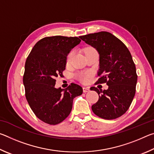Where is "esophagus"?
Segmentation results:
<instances>
[{
  "label": "esophagus",
  "mask_w": 154,
  "mask_h": 154,
  "mask_svg": "<svg viewBox=\"0 0 154 154\" xmlns=\"http://www.w3.org/2000/svg\"><path fill=\"white\" fill-rule=\"evenodd\" d=\"M83 92H84V93L88 92H89V91H90V88H88V87H83Z\"/></svg>",
  "instance_id": "obj_1"
}]
</instances>
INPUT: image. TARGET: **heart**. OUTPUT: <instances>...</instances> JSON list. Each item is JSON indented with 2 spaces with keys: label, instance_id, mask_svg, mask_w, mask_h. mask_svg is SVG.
Wrapping results in <instances>:
<instances>
[{
  "label": "heart",
  "instance_id": "1",
  "mask_svg": "<svg viewBox=\"0 0 154 154\" xmlns=\"http://www.w3.org/2000/svg\"><path fill=\"white\" fill-rule=\"evenodd\" d=\"M93 51H96V50L93 48L89 47V48H87L85 49V54L88 53V52ZM74 55H75L74 50H71L69 54H68V55L66 56V64H70L71 63V61L72 60V58H73ZM92 75L93 74L92 72L87 71H83V72H79L76 75V77L77 79L80 81V82H82V83H86V82H88V81L89 80L90 78L92 76Z\"/></svg>",
  "mask_w": 154,
  "mask_h": 154
}]
</instances>
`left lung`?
I'll list each match as a JSON object with an SVG mask.
<instances>
[{
	"mask_svg": "<svg viewBox=\"0 0 154 154\" xmlns=\"http://www.w3.org/2000/svg\"><path fill=\"white\" fill-rule=\"evenodd\" d=\"M85 43L97 49L100 54L96 84L106 83L107 90L92 87L99 96L92 106L94 113L105 119H114L129 109L136 92L137 75L131 54L125 44L108 32L81 36Z\"/></svg>",
	"mask_w": 154,
	"mask_h": 154,
	"instance_id": "8db88e82",
	"label": "left lung"
}]
</instances>
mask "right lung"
Returning <instances> with one entry per match:
<instances>
[{
	"instance_id": "right-lung-1",
	"label": "right lung",
	"mask_w": 154,
	"mask_h": 154,
	"mask_svg": "<svg viewBox=\"0 0 154 154\" xmlns=\"http://www.w3.org/2000/svg\"><path fill=\"white\" fill-rule=\"evenodd\" d=\"M80 42L75 36H47L35 44L26 60V98L35 116L46 124L64 121L72 110L74 98L82 94V88L76 83L64 91L55 88L56 77L63 76L68 54Z\"/></svg>"
}]
</instances>
